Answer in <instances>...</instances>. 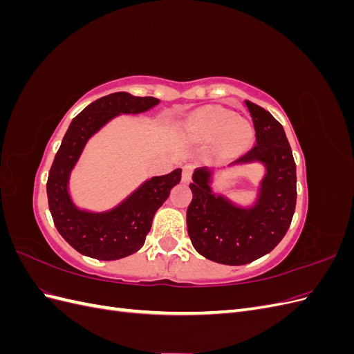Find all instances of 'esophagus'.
<instances>
[{"instance_id": "1", "label": "esophagus", "mask_w": 354, "mask_h": 354, "mask_svg": "<svg viewBox=\"0 0 354 354\" xmlns=\"http://www.w3.org/2000/svg\"><path fill=\"white\" fill-rule=\"evenodd\" d=\"M192 173H194V167L185 165L183 167V174H181V180H183L185 183H189L190 178H192Z\"/></svg>"}]
</instances>
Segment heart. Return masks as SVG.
Returning <instances> with one entry per match:
<instances>
[{"label":"heart","mask_w":354,"mask_h":354,"mask_svg":"<svg viewBox=\"0 0 354 354\" xmlns=\"http://www.w3.org/2000/svg\"><path fill=\"white\" fill-rule=\"evenodd\" d=\"M187 134L199 143L216 142L217 153L238 156L252 143L254 131L248 121L221 106H207L194 113L186 125Z\"/></svg>","instance_id":"obj_1"}]
</instances>
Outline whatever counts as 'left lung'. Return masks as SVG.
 Returning a JSON list of instances; mask_svg holds the SVG:
<instances>
[{"label": "left lung", "mask_w": 354, "mask_h": 354, "mask_svg": "<svg viewBox=\"0 0 354 354\" xmlns=\"http://www.w3.org/2000/svg\"><path fill=\"white\" fill-rule=\"evenodd\" d=\"M257 145L232 165L263 162L266 176L251 208L236 207L214 195L212 171L196 168L187 208V233L194 248L205 259L227 266L252 263L269 254L286 234L297 202V174L283 127L261 106L245 100Z\"/></svg>", "instance_id": "1"}]
</instances>
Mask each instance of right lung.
<instances>
[{
  "mask_svg": "<svg viewBox=\"0 0 354 354\" xmlns=\"http://www.w3.org/2000/svg\"><path fill=\"white\" fill-rule=\"evenodd\" d=\"M159 103L155 97H134L112 93L88 104L73 118L48 173L47 196L57 232L72 248L91 259L112 261L142 248L158 208L181 180V169L152 177L120 205L106 212L78 209L72 202L68 183L71 171L88 138L120 113H142Z\"/></svg>",
  "mask_w": 354,
  "mask_h": 354,
  "instance_id": "obj_1",
  "label": "right lung"
}]
</instances>
